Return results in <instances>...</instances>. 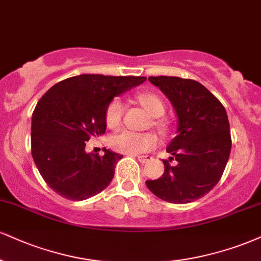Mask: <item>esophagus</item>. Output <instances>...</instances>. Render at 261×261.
Here are the masks:
<instances>
[{
	"label": "esophagus",
	"instance_id": "1",
	"mask_svg": "<svg viewBox=\"0 0 261 261\" xmlns=\"http://www.w3.org/2000/svg\"><path fill=\"white\" fill-rule=\"evenodd\" d=\"M137 159H139L141 163H147L150 159V156L149 155H137Z\"/></svg>",
	"mask_w": 261,
	"mask_h": 261
}]
</instances>
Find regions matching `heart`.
<instances>
[{
  "label": "heart",
  "instance_id": "heart-1",
  "mask_svg": "<svg viewBox=\"0 0 261 261\" xmlns=\"http://www.w3.org/2000/svg\"><path fill=\"white\" fill-rule=\"evenodd\" d=\"M139 100L144 108L148 111L152 117H161L164 114L165 106L161 97L155 93L144 92L139 96ZM122 114H124V102L120 98L112 99L107 107L106 122L111 128H117L121 124ZM156 126H163L161 121H155ZM112 148L126 154H140L148 152L158 144V139L152 133H135L131 130H122L120 133L112 136Z\"/></svg>",
  "mask_w": 261,
  "mask_h": 261
}]
</instances>
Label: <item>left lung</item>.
I'll return each instance as SVG.
<instances>
[{
    "mask_svg": "<svg viewBox=\"0 0 261 261\" xmlns=\"http://www.w3.org/2000/svg\"><path fill=\"white\" fill-rule=\"evenodd\" d=\"M168 97L177 115L176 136L166 152L164 174L146 185L169 203H191L202 198L222 176L231 152V134L224 106L198 81L177 76H149ZM175 159L178 163L170 166Z\"/></svg>",
    "mask_w": 261,
    "mask_h": 261,
    "instance_id": "left-lung-1",
    "label": "left lung"
}]
</instances>
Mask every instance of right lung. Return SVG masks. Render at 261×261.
Listing matches in <instances>:
<instances>
[{
	"label": "right lung",
	"instance_id": "1",
	"mask_svg": "<svg viewBox=\"0 0 261 261\" xmlns=\"http://www.w3.org/2000/svg\"><path fill=\"white\" fill-rule=\"evenodd\" d=\"M146 79L81 74L59 81L41 97L31 119V154L56 193L84 200L111 184L122 155L107 148L103 155L86 153V142L106 133L112 99Z\"/></svg>",
	"mask_w": 261,
	"mask_h": 261
}]
</instances>
